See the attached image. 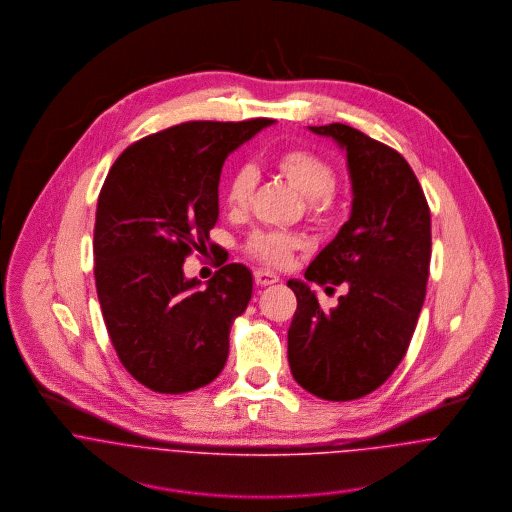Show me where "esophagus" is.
<instances>
[{"label":"esophagus","instance_id":"34e87169","mask_svg":"<svg viewBox=\"0 0 512 512\" xmlns=\"http://www.w3.org/2000/svg\"><path fill=\"white\" fill-rule=\"evenodd\" d=\"M280 278L276 276V274H272V272H266V270H256L254 272V282L258 284V286H272V284H276Z\"/></svg>","mask_w":512,"mask_h":512}]
</instances>
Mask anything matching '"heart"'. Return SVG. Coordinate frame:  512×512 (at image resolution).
Returning a JSON list of instances; mask_svg holds the SVG:
<instances>
[{
	"label": "heart",
	"instance_id": "b5f03b06",
	"mask_svg": "<svg viewBox=\"0 0 512 512\" xmlns=\"http://www.w3.org/2000/svg\"><path fill=\"white\" fill-rule=\"evenodd\" d=\"M272 169L284 177L293 189L305 197L307 219L323 224L333 219L339 207L335 191V169L333 165L313 149L307 147H284L270 157ZM256 187V175L250 167H236L224 185V205L228 213L242 215L252 199ZM297 242L290 234L276 230H254L244 242V250L256 262L282 268L290 262Z\"/></svg>",
	"mask_w": 512,
	"mask_h": 512
}]
</instances>
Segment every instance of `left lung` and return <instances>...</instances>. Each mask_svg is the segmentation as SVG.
Listing matches in <instances>:
<instances>
[{"label":"left lung","mask_w":512,"mask_h":512,"mask_svg":"<svg viewBox=\"0 0 512 512\" xmlns=\"http://www.w3.org/2000/svg\"><path fill=\"white\" fill-rule=\"evenodd\" d=\"M347 149L353 209L339 234L307 266L317 286L345 284L339 305L323 311L305 282L288 331L293 378L333 402L357 400L396 370L412 341L430 274L432 219L408 161L347 124L309 126ZM325 290V292H327Z\"/></svg>","instance_id":"left-lung-1"}]
</instances>
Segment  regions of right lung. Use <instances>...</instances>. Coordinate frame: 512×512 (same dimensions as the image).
I'll use <instances>...</instances> for the list:
<instances>
[{
    "label": "right lung",
    "mask_w": 512,
    "mask_h": 512,
    "mask_svg": "<svg viewBox=\"0 0 512 512\" xmlns=\"http://www.w3.org/2000/svg\"><path fill=\"white\" fill-rule=\"evenodd\" d=\"M274 124L183 122L126 147L98 195L94 280L124 368L149 390L183 394L213 382L228 357L232 321L252 297V274L224 264L199 290L183 262L215 254L220 171L228 153Z\"/></svg>",
    "instance_id": "1"
}]
</instances>
